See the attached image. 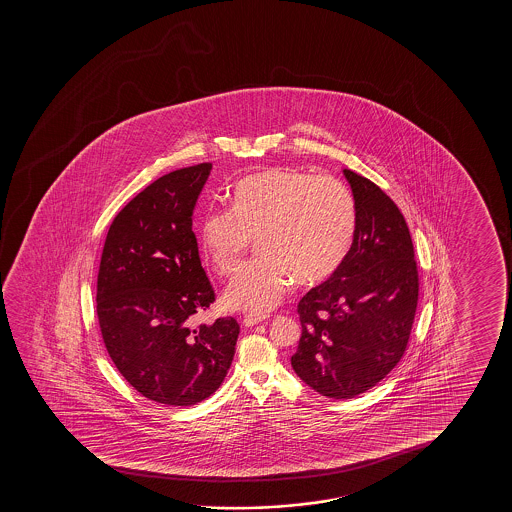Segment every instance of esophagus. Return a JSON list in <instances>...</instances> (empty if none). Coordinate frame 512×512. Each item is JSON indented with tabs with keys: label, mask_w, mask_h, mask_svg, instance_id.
Instances as JSON below:
<instances>
[{
	"label": "esophagus",
	"mask_w": 512,
	"mask_h": 512,
	"mask_svg": "<svg viewBox=\"0 0 512 512\" xmlns=\"http://www.w3.org/2000/svg\"><path fill=\"white\" fill-rule=\"evenodd\" d=\"M264 320H266V316L245 315L243 316V325H245V327H253V325H257V323L264 322Z\"/></svg>",
	"instance_id": "obj_1"
}]
</instances>
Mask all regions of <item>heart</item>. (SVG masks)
Returning a JSON list of instances; mask_svg holds the SVG:
<instances>
[{
    "mask_svg": "<svg viewBox=\"0 0 512 512\" xmlns=\"http://www.w3.org/2000/svg\"><path fill=\"white\" fill-rule=\"evenodd\" d=\"M232 213L211 210L199 229V250L218 274L231 273L250 239L257 255L225 288V306L264 315L292 281L318 285L341 267L357 231L351 190L334 176L267 168L239 180Z\"/></svg>",
    "mask_w": 512,
    "mask_h": 512,
    "instance_id": "obj_1",
    "label": "heart"
}]
</instances>
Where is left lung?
Returning a JSON list of instances; mask_svg holds the SVG:
<instances>
[{
	"label": "left lung",
	"instance_id": "8db88e82",
	"mask_svg": "<svg viewBox=\"0 0 512 512\" xmlns=\"http://www.w3.org/2000/svg\"><path fill=\"white\" fill-rule=\"evenodd\" d=\"M357 231L341 267L302 297L295 374L329 399L378 385L406 351L418 304L413 241L397 204L364 176L343 169Z\"/></svg>",
	"mask_w": 512,
	"mask_h": 512
}]
</instances>
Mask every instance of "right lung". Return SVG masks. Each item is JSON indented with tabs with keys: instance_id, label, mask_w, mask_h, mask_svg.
Returning <instances> with one entry per match:
<instances>
[{
	"instance_id": "add662e5",
	"label": "right lung",
	"mask_w": 512,
	"mask_h": 512,
	"mask_svg": "<svg viewBox=\"0 0 512 512\" xmlns=\"http://www.w3.org/2000/svg\"><path fill=\"white\" fill-rule=\"evenodd\" d=\"M211 168L204 162L150 183L113 220L99 264L108 355L129 385L166 406H192L217 392L239 336L232 316L192 325L215 301L192 231Z\"/></svg>"
}]
</instances>
